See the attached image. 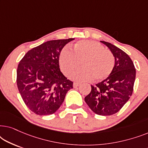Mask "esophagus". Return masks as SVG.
Masks as SVG:
<instances>
[{"mask_svg":"<svg viewBox=\"0 0 148 148\" xmlns=\"http://www.w3.org/2000/svg\"><path fill=\"white\" fill-rule=\"evenodd\" d=\"M81 85V84L77 82H74L73 83V88H77V87H79Z\"/></svg>","mask_w":148,"mask_h":148,"instance_id":"esophagus-1","label":"esophagus"}]
</instances>
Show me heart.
Instances as JSON below:
<instances>
[{
	"label": "heart",
	"instance_id": "b5f03b06",
	"mask_svg": "<svg viewBox=\"0 0 148 148\" xmlns=\"http://www.w3.org/2000/svg\"><path fill=\"white\" fill-rule=\"evenodd\" d=\"M80 66L82 68L71 75L77 81H101L108 77L114 66L115 59L112 52L104 49L102 44L93 40H81L75 44L71 52L64 49L59 56L62 71L69 76Z\"/></svg>",
	"mask_w": 148,
	"mask_h": 148
}]
</instances>
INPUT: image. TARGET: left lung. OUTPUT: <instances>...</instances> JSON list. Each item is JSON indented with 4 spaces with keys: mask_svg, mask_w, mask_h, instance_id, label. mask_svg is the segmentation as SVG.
Segmentation results:
<instances>
[{
    "mask_svg": "<svg viewBox=\"0 0 148 148\" xmlns=\"http://www.w3.org/2000/svg\"><path fill=\"white\" fill-rule=\"evenodd\" d=\"M100 42L114 55V66L106 79L91 86L92 90L85 101L96 114L110 116L119 112L132 95L136 71L128 54L109 42Z\"/></svg>",
    "mask_w": 148,
    "mask_h": 148,
    "instance_id": "8db88e82",
    "label": "left lung"
}]
</instances>
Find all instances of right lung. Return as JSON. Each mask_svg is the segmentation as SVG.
Returning <instances> with one entry per match:
<instances>
[{"instance_id": "1", "label": "right lung", "mask_w": 148, "mask_h": 148, "mask_svg": "<svg viewBox=\"0 0 148 148\" xmlns=\"http://www.w3.org/2000/svg\"><path fill=\"white\" fill-rule=\"evenodd\" d=\"M73 38L50 40L29 50L20 60L17 85L23 102L35 114H52L59 108L73 83L60 72L59 56Z\"/></svg>"}]
</instances>
